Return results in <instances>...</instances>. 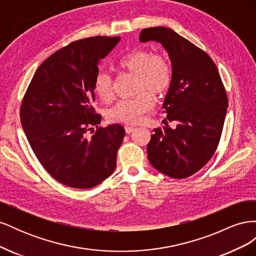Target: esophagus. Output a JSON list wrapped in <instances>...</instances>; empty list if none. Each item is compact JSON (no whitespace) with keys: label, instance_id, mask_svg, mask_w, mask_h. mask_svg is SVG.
<instances>
[{"label":"esophagus","instance_id":"esophagus-1","mask_svg":"<svg viewBox=\"0 0 256 256\" xmlns=\"http://www.w3.org/2000/svg\"><path fill=\"white\" fill-rule=\"evenodd\" d=\"M125 130H126L127 134H131V132H134V131L136 130V127L127 125V126H125Z\"/></svg>","mask_w":256,"mask_h":256}]
</instances>
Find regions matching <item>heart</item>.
Here are the masks:
<instances>
[{
    "label": "heart",
    "instance_id": "heart-1",
    "mask_svg": "<svg viewBox=\"0 0 256 256\" xmlns=\"http://www.w3.org/2000/svg\"><path fill=\"white\" fill-rule=\"evenodd\" d=\"M118 66L134 74H136L138 92H142L132 99H122L108 111V118L111 122L124 124H138L143 115L150 112L154 100L152 96H162L168 92L173 81V69L170 62L159 54L150 50L138 49L130 51L118 60ZM95 94L104 102L113 98V80L110 74L99 72L94 80Z\"/></svg>",
    "mask_w": 256,
    "mask_h": 256
}]
</instances>
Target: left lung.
Wrapping results in <instances>:
<instances>
[{"mask_svg":"<svg viewBox=\"0 0 256 256\" xmlns=\"http://www.w3.org/2000/svg\"><path fill=\"white\" fill-rule=\"evenodd\" d=\"M157 42L168 53L173 81L164 109L175 129H154L147 157L159 172L186 178L200 171L218 147L228 109V96L218 69L207 53L164 26L142 30L140 42Z\"/></svg>","mask_w":256,"mask_h":256,"instance_id":"left-lung-1","label":"left lung"}]
</instances>
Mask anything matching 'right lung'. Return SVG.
<instances>
[{
  "mask_svg": "<svg viewBox=\"0 0 256 256\" xmlns=\"http://www.w3.org/2000/svg\"><path fill=\"white\" fill-rule=\"evenodd\" d=\"M120 40L84 38L53 53L38 67L22 100L21 125L35 156L68 187H95L116 168L125 129L118 124L99 127L102 115L92 104L98 65Z\"/></svg>",
  "mask_w": 256,
  "mask_h": 256,
  "instance_id": "right-lung-1",
  "label": "right lung"
}]
</instances>
